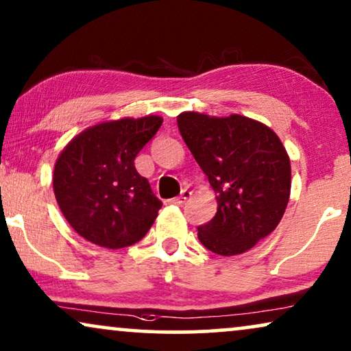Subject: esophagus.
<instances>
[{
    "mask_svg": "<svg viewBox=\"0 0 351 351\" xmlns=\"http://www.w3.org/2000/svg\"><path fill=\"white\" fill-rule=\"evenodd\" d=\"M191 196V191L190 190H182V193L177 196V198H174V199H171V203L172 204H177V206H180V204H184L186 199H189Z\"/></svg>",
    "mask_w": 351,
    "mask_h": 351,
    "instance_id": "esophagus-1",
    "label": "esophagus"
}]
</instances>
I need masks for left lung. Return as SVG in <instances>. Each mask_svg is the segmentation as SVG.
I'll return each instance as SVG.
<instances>
[{
	"instance_id": "1",
	"label": "left lung",
	"mask_w": 351,
	"mask_h": 351,
	"mask_svg": "<svg viewBox=\"0 0 351 351\" xmlns=\"http://www.w3.org/2000/svg\"><path fill=\"white\" fill-rule=\"evenodd\" d=\"M180 136L217 198V213L198 227L201 244L220 256L249 251L268 237L291 195V161L280 137L241 114L177 117Z\"/></svg>"
}]
</instances>
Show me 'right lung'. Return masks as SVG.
Here are the masks:
<instances>
[{
	"label": "right lung",
	"mask_w": 351,
	"mask_h": 351,
	"mask_svg": "<svg viewBox=\"0 0 351 351\" xmlns=\"http://www.w3.org/2000/svg\"><path fill=\"white\" fill-rule=\"evenodd\" d=\"M162 118H123L78 134L57 158V204L80 237L119 249L141 241L162 203L134 160L161 128Z\"/></svg>",
	"instance_id": "1"
}]
</instances>
